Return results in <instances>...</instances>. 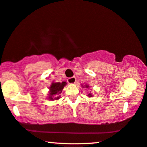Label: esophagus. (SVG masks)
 <instances>
[{
  "mask_svg": "<svg viewBox=\"0 0 147 147\" xmlns=\"http://www.w3.org/2000/svg\"><path fill=\"white\" fill-rule=\"evenodd\" d=\"M76 82V78L75 77H71L67 79V82L69 84H75Z\"/></svg>",
  "mask_w": 147,
  "mask_h": 147,
  "instance_id": "1",
  "label": "esophagus"
}]
</instances>
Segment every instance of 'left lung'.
Instances as JSON below:
<instances>
[{"label": "left lung", "instance_id": "1", "mask_svg": "<svg viewBox=\"0 0 147 147\" xmlns=\"http://www.w3.org/2000/svg\"><path fill=\"white\" fill-rule=\"evenodd\" d=\"M83 87H84V86H83ZM85 88H89V86H88V85H87V84H86V85H85ZM88 96H89V97H92V96H92V94H88Z\"/></svg>", "mask_w": 147, "mask_h": 147}]
</instances>
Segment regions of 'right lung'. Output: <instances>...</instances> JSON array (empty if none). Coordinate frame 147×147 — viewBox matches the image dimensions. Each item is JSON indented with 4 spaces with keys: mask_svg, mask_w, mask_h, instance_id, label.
<instances>
[{
    "mask_svg": "<svg viewBox=\"0 0 147 147\" xmlns=\"http://www.w3.org/2000/svg\"><path fill=\"white\" fill-rule=\"evenodd\" d=\"M67 83L65 82H53L49 87V92L48 94L49 100H57L60 98V94L62 92L64 86Z\"/></svg>",
    "mask_w": 147,
    "mask_h": 147,
    "instance_id": "obj_1",
    "label": "right lung"
}]
</instances>
